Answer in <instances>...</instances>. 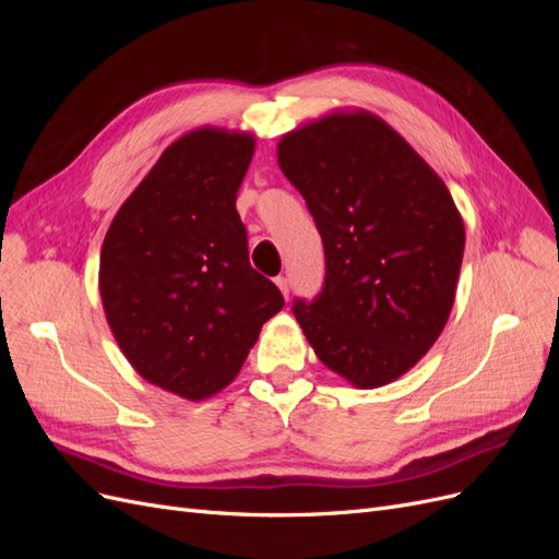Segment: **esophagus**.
Returning <instances> with one entry per match:
<instances>
[{
	"label": "esophagus",
	"mask_w": 559,
	"mask_h": 559,
	"mask_svg": "<svg viewBox=\"0 0 559 559\" xmlns=\"http://www.w3.org/2000/svg\"><path fill=\"white\" fill-rule=\"evenodd\" d=\"M275 284L280 286V292H282V296H284V298L289 296V277H282V275H280V277L275 280Z\"/></svg>",
	"instance_id": "obj_1"
}]
</instances>
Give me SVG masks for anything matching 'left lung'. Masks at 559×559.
Returning <instances> with one entry per match:
<instances>
[{
    "label": "left lung",
    "mask_w": 559,
    "mask_h": 559,
    "mask_svg": "<svg viewBox=\"0 0 559 559\" xmlns=\"http://www.w3.org/2000/svg\"><path fill=\"white\" fill-rule=\"evenodd\" d=\"M314 218L326 275L294 314L319 361L359 389L401 378L448 324L464 222L443 179L376 114L333 111L277 144Z\"/></svg>",
    "instance_id": "8db88e82"
}]
</instances>
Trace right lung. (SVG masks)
<instances>
[{
	"label": "right lung",
	"instance_id": "obj_1",
	"mask_svg": "<svg viewBox=\"0 0 559 559\" xmlns=\"http://www.w3.org/2000/svg\"><path fill=\"white\" fill-rule=\"evenodd\" d=\"M249 132L200 128L163 151L105 235L99 296L118 347L165 392L202 401L235 380L284 308L249 263L235 210Z\"/></svg>",
	"mask_w": 559,
	"mask_h": 559
}]
</instances>
